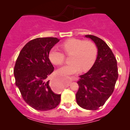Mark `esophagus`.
Here are the masks:
<instances>
[{
    "instance_id": "1",
    "label": "esophagus",
    "mask_w": 130,
    "mask_h": 130,
    "mask_svg": "<svg viewBox=\"0 0 130 130\" xmlns=\"http://www.w3.org/2000/svg\"><path fill=\"white\" fill-rule=\"evenodd\" d=\"M59 79L57 78V77H55V78H53L52 80H50V86L52 87V89L53 90H55V91H58V90H60V88L57 87L58 84Z\"/></svg>"
}]
</instances>
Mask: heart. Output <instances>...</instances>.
<instances>
[{
	"instance_id": "obj_1",
	"label": "heart",
	"mask_w": 130,
	"mask_h": 130,
	"mask_svg": "<svg viewBox=\"0 0 130 130\" xmlns=\"http://www.w3.org/2000/svg\"><path fill=\"white\" fill-rule=\"evenodd\" d=\"M61 46L67 55H70V63L58 70L63 75L77 73L81 69L82 71H87L94 65L98 56V47L91 40L70 38L63 42ZM48 58L52 63L59 65L65 61V55L57 47H53L50 50Z\"/></svg>"
}]
</instances>
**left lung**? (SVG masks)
Masks as SVG:
<instances>
[{"label": "left lung", "mask_w": 130, "mask_h": 130, "mask_svg": "<svg viewBox=\"0 0 130 130\" xmlns=\"http://www.w3.org/2000/svg\"><path fill=\"white\" fill-rule=\"evenodd\" d=\"M86 37L96 44L98 57L91 69L80 76L76 101L82 108L97 110L105 104L115 89L118 77L117 61L105 41L94 35H87Z\"/></svg>", "instance_id": "1"}]
</instances>
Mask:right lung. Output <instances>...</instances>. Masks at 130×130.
I'll return each instance as SVG.
<instances>
[{
  "mask_svg": "<svg viewBox=\"0 0 130 130\" xmlns=\"http://www.w3.org/2000/svg\"><path fill=\"white\" fill-rule=\"evenodd\" d=\"M60 41L57 38H38L26 43L15 61V85L24 101L35 109L48 111L60 104L61 94H55L47 78L54 70L48 53Z\"/></svg>",
  "mask_w": 130,
  "mask_h": 130,
  "instance_id": "right-lung-1",
  "label": "right lung"
}]
</instances>
